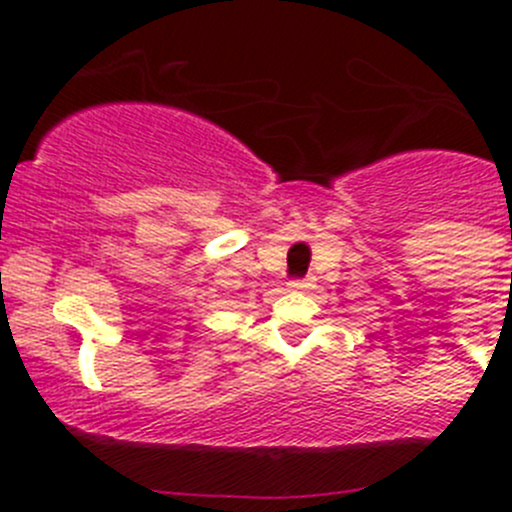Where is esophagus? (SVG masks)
Listing matches in <instances>:
<instances>
[{
    "mask_svg": "<svg viewBox=\"0 0 512 512\" xmlns=\"http://www.w3.org/2000/svg\"><path fill=\"white\" fill-rule=\"evenodd\" d=\"M309 287H314L312 277H304V280H292V282H289V289H309Z\"/></svg>",
    "mask_w": 512,
    "mask_h": 512,
    "instance_id": "obj_1",
    "label": "esophagus"
}]
</instances>
